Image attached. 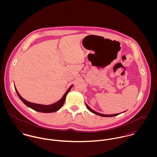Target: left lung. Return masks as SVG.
<instances>
[{"mask_svg": "<svg viewBox=\"0 0 157 157\" xmlns=\"http://www.w3.org/2000/svg\"><path fill=\"white\" fill-rule=\"evenodd\" d=\"M85 105H86V107H87L88 109L90 111V112H92L93 113L96 114V115H98L101 116V117H115V116H117V115H119V114H120V113H122L125 112L126 111H124V112H121V113H115V114H103V113H98V112H96V111H95L94 110L92 109L90 107H89V106H88L86 103H85Z\"/></svg>", "mask_w": 157, "mask_h": 157, "instance_id": "1", "label": "left lung"}]
</instances>
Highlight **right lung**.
<instances>
[{
	"mask_svg": "<svg viewBox=\"0 0 157 157\" xmlns=\"http://www.w3.org/2000/svg\"><path fill=\"white\" fill-rule=\"evenodd\" d=\"M73 85H71L67 90L66 91V92L64 94V95H63V97H62L61 99H60L59 101L51 104V105H40V104H37V103H31L29 102L26 100H25L19 94V93L18 92L17 90L16 89L15 85H14V88L15 90L17 92V94L18 95V97H19V98L22 100L23 103L27 106L28 107L31 108L32 109L37 111V112H43V113H51V112H57V111H59L63 105L65 101V99H66V97L67 95L68 92L70 91V90H71V88H72Z\"/></svg>",
	"mask_w": 157,
	"mask_h": 157,
	"instance_id": "right-lung-1",
	"label": "right lung"
}]
</instances>
